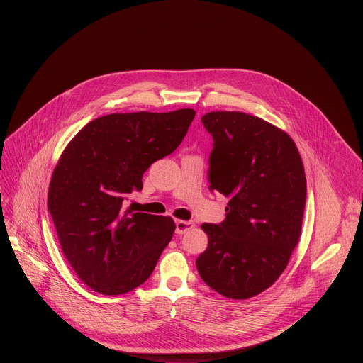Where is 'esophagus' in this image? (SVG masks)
<instances>
[{"label": "esophagus", "mask_w": 363, "mask_h": 363, "mask_svg": "<svg viewBox=\"0 0 363 363\" xmlns=\"http://www.w3.org/2000/svg\"><path fill=\"white\" fill-rule=\"evenodd\" d=\"M191 228H194V223L192 221H182V220H178L175 223V233L177 234H184L186 231H189Z\"/></svg>", "instance_id": "esophagus-1"}]
</instances>
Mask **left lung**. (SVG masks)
I'll return each mask as SVG.
<instances>
[{"label": "left lung", "mask_w": 363, "mask_h": 363, "mask_svg": "<svg viewBox=\"0 0 363 363\" xmlns=\"http://www.w3.org/2000/svg\"><path fill=\"white\" fill-rule=\"evenodd\" d=\"M214 139L211 191L230 196L221 224H202L208 247L196 258L201 279L217 293L244 300L269 289L297 245L306 205V175L293 139L241 112L201 118Z\"/></svg>", "instance_id": "8db88e82"}]
</instances>
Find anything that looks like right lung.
I'll return each mask as SVG.
<instances>
[{
	"label": "right lung",
	"instance_id": "add662e5",
	"mask_svg": "<svg viewBox=\"0 0 363 363\" xmlns=\"http://www.w3.org/2000/svg\"><path fill=\"white\" fill-rule=\"evenodd\" d=\"M194 118L192 109L106 115L89 122L62 153L48 213L67 262L94 291L128 293L157 266L175 223L125 210L123 201L142 189L155 161L179 146Z\"/></svg>",
	"mask_w": 363,
	"mask_h": 363
}]
</instances>
